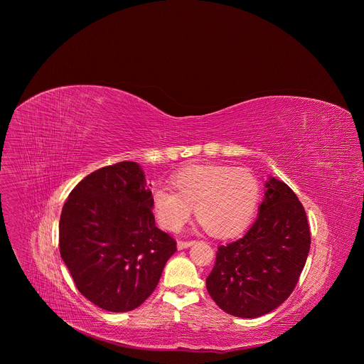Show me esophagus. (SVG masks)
<instances>
[{
	"instance_id": "esophagus-1",
	"label": "esophagus",
	"mask_w": 364,
	"mask_h": 364,
	"mask_svg": "<svg viewBox=\"0 0 364 364\" xmlns=\"http://www.w3.org/2000/svg\"><path fill=\"white\" fill-rule=\"evenodd\" d=\"M195 244V241H178V250H186L189 247H192Z\"/></svg>"
}]
</instances>
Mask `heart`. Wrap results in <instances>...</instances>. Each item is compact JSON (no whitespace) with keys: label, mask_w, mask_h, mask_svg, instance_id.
<instances>
[{"label":"heart","mask_w":364,"mask_h":364,"mask_svg":"<svg viewBox=\"0 0 364 364\" xmlns=\"http://www.w3.org/2000/svg\"><path fill=\"white\" fill-rule=\"evenodd\" d=\"M175 193L156 188L151 208L161 227L178 231L192 208L199 223L214 237H231L254 218L259 205L260 186L254 173L230 165H195L172 178Z\"/></svg>","instance_id":"heart-1"}]
</instances>
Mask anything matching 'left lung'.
Instances as JSON below:
<instances>
[{
  "instance_id": "8db88e82",
  "label": "left lung",
  "mask_w": 364,
  "mask_h": 364,
  "mask_svg": "<svg viewBox=\"0 0 364 364\" xmlns=\"http://www.w3.org/2000/svg\"><path fill=\"white\" fill-rule=\"evenodd\" d=\"M259 213L237 241L220 245L206 279L210 297L227 314L258 318L293 293L310 252L303 205L282 181L269 176Z\"/></svg>"
}]
</instances>
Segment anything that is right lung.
Returning <instances> with one entry per match:
<instances>
[{
  "instance_id": "obj_1",
  "label": "right lung",
  "mask_w": 364,
  "mask_h": 364,
  "mask_svg": "<svg viewBox=\"0 0 364 364\" xmlns=\"http://www.w3.org/2000/svg\"><path fill=\"white\" fill-rule=\"evenodd\" d=\"M151 195L140 164L124 161L85 176L63 206L61 259L80 293L102 310L141 306L176 251L156 225Z\"/></svg>"
}]
</instances>
